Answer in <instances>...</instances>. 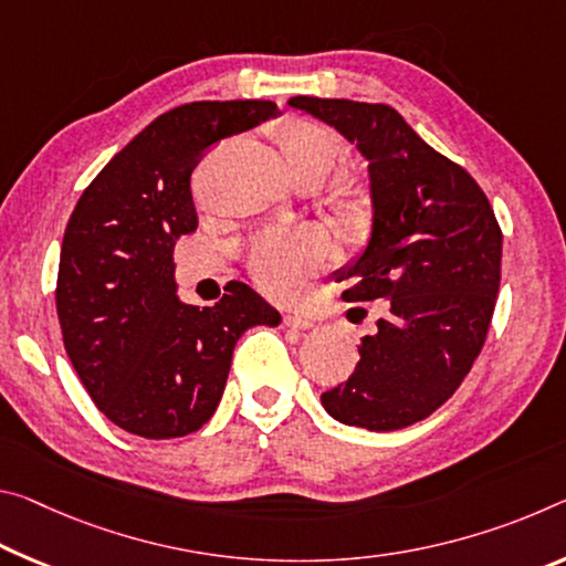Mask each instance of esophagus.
<instances>
[{"mask_svg":"<svg viewBox=\"0 0 566 566\" xmlns=\"http://www.w3.org/2000/svg\"><path fill=\"white\" fill-rule=\"evenodd\" d=\"M284 325L286 327H294V329H310L315 322H312L310 317L300 315V312H284Z\"/></svg>","mask_w":566,"mask_h":566,"instance_id":"34e87169","label":"esophagus"}]
</instances>
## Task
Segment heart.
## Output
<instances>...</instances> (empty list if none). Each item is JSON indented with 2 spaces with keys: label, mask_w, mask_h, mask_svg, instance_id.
<instances>
[{
  "label": "heart",
  "mask_w": 566,
  "mask_h": 566,
  "mask_svg": "<svg viewBox=\"0 0 566 566\" xmlns=\"http://www.w3.org/2000/svg\"><path fill=\"white\" fill-rule=\"evenodd\" d=\"M272 140L300 188H317L345 164L347 148L335 130L310 118H286L272 128ZM325 203L332 217L353 231L373 219V191L363 178L339 174L327 186ZM329 241L315 231L266 234L247 254V272L264 292L290 297L304 274L325 262Z\"/></svg>",
  "instance_id": "obj_1"
}]
</instances>
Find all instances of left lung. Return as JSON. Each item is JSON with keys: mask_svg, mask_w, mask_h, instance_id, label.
<instances>
[{"mask_svg": "<svg viewBox=\"0 0 566 566\" xmlns=\"http://www.w3.org/2000/svg\"><path fill=\"white\" fill-rule=\"evenodd\" d=\"M370 160L373 239L343 280L345 302L388 300L360 363L322 406L339 423L400 430L459 390L483 343L501 284V227L469 170L438 154L382 103L297 95Z\"/></svg>", "mask_w": 566, "mask_h": 566, "instance_id": "left-lung-1", "label": "left lung"}]
</instances>
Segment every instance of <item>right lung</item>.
I'll use <instances>...</instances> for the list:
<instances>
[{
    "instance_id": "1",
    "label": "right lung",
    "mask_w": 566,
    "mask_h": 566,
    "mask_svg": "<svg viewBox=\"0 0 566 566\" xmlns=\"http://www.w3.org/2000/svg\"><path fill=\"white\" fill-rule=\"evenodd\" d=\"M274 111L272 101H199L158 115L107 160L67 221L55 286L62 343L97 410L128 433L160 441L199 430L241 332L280 325L244 282L203 310L178 302L174 282L176 241L199 227L193 168Z\"/></svg>"
}]
</instances>
